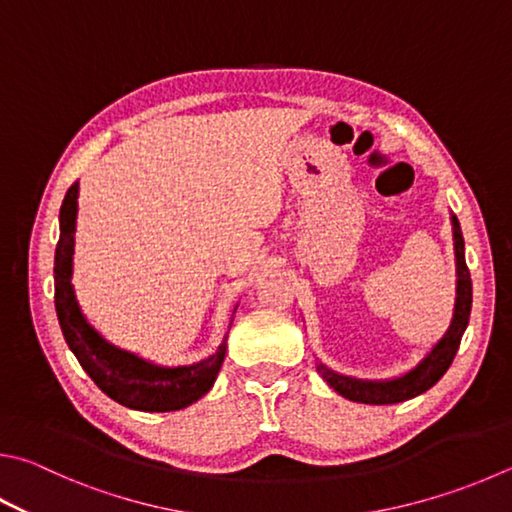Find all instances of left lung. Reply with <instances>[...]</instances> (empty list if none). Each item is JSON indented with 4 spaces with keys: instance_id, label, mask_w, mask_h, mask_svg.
<instances>
[{
    "instance_id": "1",
    "label": "left lung",
    "mask_w": 512,
    "mask_h": 512,
    "mask_svg": "<svg viewBox=\"0 0 512 512\" xmlns=\"http://www.w3.org/2000/svg\"><path fill=\"white\" fill-rule=\"evenodd\" d=\"M452 221V241H454V264H457V297H454V311L450 327L445 329L443 336L427 349L425 356L416 362V365L405 371L401 376L383 378V380H369V378H353L338 374V371L329 369L318 360V374L327 380V385L336 389L340 396L349 398L353 403H367V405H392L403 403L410 398L423 394L441 380V376L452 365L454 356H457L459 342L463 338V331L468 327L470 309H472V282L470 271L466 266V246H463V235L457 215L450 212Z\"/></svg>"
}]
</instances>
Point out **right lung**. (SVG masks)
I'll return each instance as SVG.
<instances>
[{
    "instance_id": "1",
    "label": "right lung",
    "mask_w": 512,
    "mask_h": 512,
    "mask_svg": "<svg viewBox=\"0 0 512 512\" xmlns=\"http://www.w3.org/2000/svg\"><path fill=\"white\" fill-rule=\"evenodd\" d=\"M78 181L67 190L60 208V239L55 246V311H58L62 336L67 340L73 356L78 358L89 378L116 403L138 412H176L201 396H206L215 385L221 362L226 358L228 331L221 345L208 358L192 365L163 367L152 360L136 356L132 351L118 349L91 327L82 313L73 291V246H76V219H78ZM239 306V304H237ZM237 306L232 309L235 320Z\"/></svg>"
}]
</instances>
